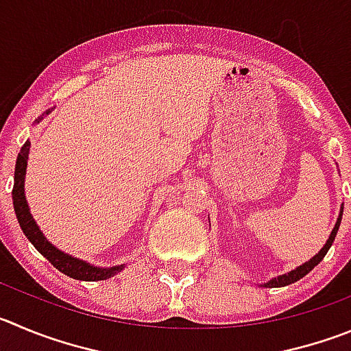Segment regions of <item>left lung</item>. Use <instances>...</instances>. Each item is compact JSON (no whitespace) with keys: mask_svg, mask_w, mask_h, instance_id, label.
I'll return each instance as SVG.
<instances>
[{"mask_svg":"<svg viewBox=\"0 0 351 351\" xmlns=\"http://www.w3.org/2000/svg\"><path fill=\"white\" fill-rule=\"evenodd\" d=\"M341 218H343V206H341V211H339L338 221H336V225H334V228H332V232H330L329 239H327V242L324 244L322 250H320L319 253H317L315 256L312 258V260H308L306 263L300 265V267L294 268V270H291V271H287V274L279 275V277H275V279H271V280H268V282L261 284V286H263V287H284V286H289V284H294L296 280L303 279L304 275L308 274V271H312L313 268H315L317 265H319L320 261L324 260V256L327 254L329 247L332 245L334 237H336V234H338V228H339V223H341Z\"/></svg>","mask_w":351,"mask_h":351,"instance_id":"8db88e82","label":"left lung"}]
</instances>
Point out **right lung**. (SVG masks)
Listing matches in <instances>:
<instances>
[{
	"mask_svg": "<svg viewBox=\"0 0 351 351\" xmlns=\"http://www.w3.org/2000/svg\"><path fill=\"white\" fill-rule=\"evenodd\" d=\"M50 110H47V114ZM41 117L36 119V123H39ZM29 149H31V142H25L24 147L21 149L17 157V165H15V178H13V208H15V215H17V220L21 223L22 232L25 234V237L29 239L36 250L47 258L51 265H53L57 270H60L62 274H65L71 279L76 280H88V282H95V280H106L109 277H114L117 271L123 270V265H116V267L110 268H100L93 267V265L86 263V261L80 260V258L69 256L64 251L57 250L53 244L48 242V239L43 235V232L39 230L38 223L32 218L31 211H29L27 201H25L24 194V182H25V169H27V157H29Z\"/></svg>",
	"mask_w": 351,
	"mask_h": 351,
	"instance_id": "1",
	"label": "right lung"
}]
</instances>
